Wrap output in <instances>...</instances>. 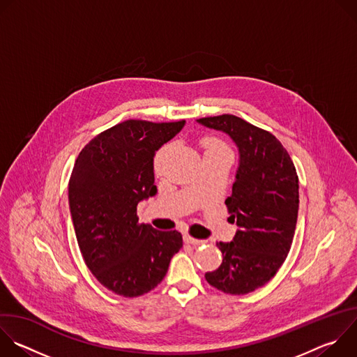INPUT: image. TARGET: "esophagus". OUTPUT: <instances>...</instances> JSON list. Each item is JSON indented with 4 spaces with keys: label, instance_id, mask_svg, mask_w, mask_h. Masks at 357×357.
Instances as JSON below:
<instances>
[{
    "label": "esophagus",
    "instance_id": "1",
    "mask_svg": "<svg viewBox=\"0 0 357 357\" xmlns=\"http://www.w3.org/2000/svg\"><path fill=\"white\" fill-rule=\"evenodd\" d=\"M183 240H185V243H188V244H193V245H200V244H205V240H199V238H195V237H192V236H189V234H185V236H183Z\"/></svg>",
    "mask_w": 357,
    "mask_h": 357
}]
</instances>
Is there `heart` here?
I'll return each mask as SVG.
<instances>
[{
    "label": "heart",
    "mask_w": 357,
    "mask_h": 357,
    "mask_svg": "<svg viewBox=\"0 0 357 357\" xmlns=\"http://www.w3.org/2000/svg\"><path fill=\"white\" fill-rule=\"evenodd\" d=\"M205 148L206 151H215V149H227L220 141L215 139V138H209L205 141ZM165 154H167V146L161 148L157 154H155V158H154V169L155 172L160 175L162 172V164H164V158H165Z\"/></svg>",
    "instance_id": "1"
}]
</instances>
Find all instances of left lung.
<instances>
[{
	"label": "left lung",
	"instance_id": "left-lung-1",
	"mask_svg": "<svg viewBox=\"0 0 357 357\" xmlns=\"http://www.w3.org/2000/svg\"><path fill=\"white\" fill-rule=\"evenodd\" d=\"M197 123L230 135L240 154L225 202L238 230L230 243L216 244L223 261L205 278L225 294L244 295L267 284L288 256L299 208L296 169L271 132L240 117L222 114Z\"/></svg>",
	"mask_w": 357,
	"mask_h": 357
}]
</instances>
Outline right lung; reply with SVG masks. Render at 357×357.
I'll use <instances>...</instances> for the list:
<instances>
[{
	"mask_svg": "<svg viewBox=\"0 0 357 357\" xmlns=\"http://www.w3.org/2000/svg\"><path fill=\"white\" fill-rule=\"evenodd\" d=\"M185 120H127L96 135L75 162L69 206L79 248L97 281L126 298L154 289L182 247L176 230L138 222L137 205L157 193L154 155Z\"/></svg>",
	"mask_w": 357,
	"mask_h": 357,
	"instance_id": "right-lung-1",
	"label": "right lung"
}]
</instances>
